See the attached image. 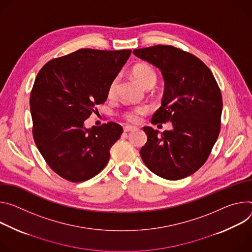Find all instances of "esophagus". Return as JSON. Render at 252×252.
Returning <instances> with one entry per match:
<instances>
[{"label":"esophagus","instance_id":"34e87169","mask_svg":"<svg viewBox=\"0 0 252 252\" xmlns=\"http://www.w3.org/2000/svg\"><path fill=\"white\" fill-rule=\"evenodd\" d=\"M123 130H124V132H131V131L137 130V128H136V127H133V126H125V127L123 128Z\"/></svg>","mask_w":252,"mask_h":252}]
</instances>
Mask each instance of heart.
<instances>
[{"label":"heart","mask_w":252,"mask_h":252,"mask_svg":"<svg viewBox=\"0 0 252 252\" xmlns=\"http://www.w3.org/2000/svg\"><path fill=\"white\" fill-rule=\"evenodd\" d=\"M132 75L136 82L140 85L142 88H147V87H153L156 83L157 80V75L154 69L147 65V64H138L136 65L133 70H132ZM117 79H114L110 83L109 88H108V95L112 96L114 95L116 88H117ZM147 112V109L144 107H137L131 111H128L127 113H125V118L132 122V123H137L139 120H140V117L144 115Z\"/></svg>","instance_id":"heart-1"}]
</instances>
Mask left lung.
<instances>
[{"label":"left lung","instance_id":"left-lung-1","mask_svg":"<svg viewBox=\"0 0 252 252\" xmlns=\"http://www.w3.org/2000/svg\"><path fill=\"white\" fill-rule=\"evenodd\" d=\"M136 57L161 71L162 106L153 124L170 121L173 129L159 133L143 127L147 142L140 155L156 175L178 180L196 172L207 160L219 131L222 96L209 68L194 55L157 45L133 51Z\"/></svg>","mask_w":252,"mask_h":252}]
</instances>
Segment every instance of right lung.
I'll return each instance as SVG.
<instances>
[{
  "instance_id": "1",
  "label": "right lung",
  "mask_w": 252,
  "mask_h": 252,
  "mask_svg": "<svg viewBox=\"0 0 252 252\" xmlns=\"http://www.w3.org/2000/svg\"><path fill=\"white\" fill-rule=\"evenodd\" d=\"M131 50L81 49L49 61L38 73L30 97L33 136L51 169L71 182L86 181L104 169L121 125L86 128Z\"/></svg>"
}]
</instances>
